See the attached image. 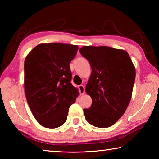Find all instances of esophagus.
I'll return each instance as SVG.
<instances>
[{
  "mask_svg": "<svg viewBox=\"0 0 159 159\" xmlns=\"http://www.w3.org/2000/svg\"><path fill=\"white\" fill-rule=\"evenodd\" d=\"M79 90L80 95H83V94L85 93V88L83 85H80L79 86Z\"/></svg>",
  "mask_w": 159,
  "mask_h": 159,
  "instance_id": "1",
  "label": "esophagus"
}]
</instances>
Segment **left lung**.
I'll return each mask as SVG.
<instances>
[{"label": "left lung", "mask_w": 159, "mask_h": 159, "mask_svg": "<svg viewBox=\"0 0 159 159\" xmlns=\"http://www.w3.org/2000/svg\"><path fill=\"white\" fill-rule=\"evenodd\" d=\"M80 53L87 59L92 73L85 91L92 104L84 109L87 121L98 128L114 125L130 103L135 69L126 51L107 46H83Z\"/></svg>", "instance_id": "8db88e82"}]
</instances>
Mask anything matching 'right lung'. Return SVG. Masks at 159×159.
Listing matches in <instances>:
<instances>
[{
    "label": "right lung",
    "mask_w": 159,
    "mask_h": 159,
    "mask_svg": "<svg viewBox=\"0 0 159 159\" xmlns=\"http://www.w3.org/2000/svg\"><path fill=\"white\" fill-rule=\"evenodd\" d=\"M77 45L60 43L38 45L25 61V89L34 116L45 128L66 122L70 106L79 93L71 84L69 64Z\"/></svg>",
    "instance_id": "add662e5"
}]
</instances>
